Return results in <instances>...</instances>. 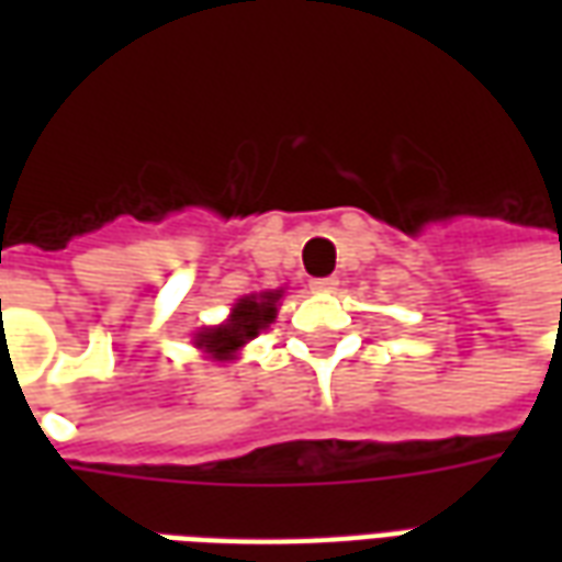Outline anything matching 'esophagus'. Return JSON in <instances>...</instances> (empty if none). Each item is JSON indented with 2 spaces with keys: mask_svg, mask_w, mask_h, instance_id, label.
<instances>
[{
  "mask_svg": "<svg viewBox=\"0 0 562 562\" xmlns=\"http://www.w3.org/2000/svg\"><path fill=\"white\" fill-rule=\"evenodd\" d=\"M310 285H313V292H334V289L340 285V280H337V277H318V280H313Z\"/></svg>",
  "mask_w": 562,
  "mask_h": 562,
  "instance_id": "34e87169",
  "label": "esophagus"
}]
</instances>
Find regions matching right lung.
<instances>
[{
	"instance_id": "obj_1",
	"label": "right lung",
	"mask_w": 562,
	"mask_h": 562,
	"mask_svg": "<svg viewBox=\"0 0 562 562\" xmlns=\"http://www.w3.org/2000/svg\"><path fill=\"white\" fill-rule=\"evenodd\" d=\"M277 301H280V292L244 297L240 304H234L232 318L225 325L198 334V346L213 352L216 358H232L246 340L258 337V330H265L277 318Z\"/></svg>"
}]
</instances>
